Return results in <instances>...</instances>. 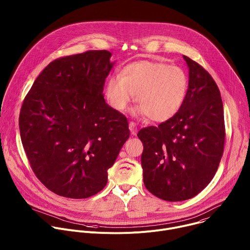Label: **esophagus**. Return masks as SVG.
Here are the masks:
<instances>
[{
    "mask_svg": "<svg viewBox=\"0 0 250 250\" xmlns=\"http://www.w3.org/2000/svg\"><path fill=\"white\" fill-rule=\"evenodd\" d=\"M129 130H130L132 135H136V133H137V126H136L135 123H133V122L129 123Z\"/></svg>",
    "mask_w": 250,
    "mask_h": 250,
    "instance_id": "34e87169",
    "label": "esophagus"
}]
</instances>
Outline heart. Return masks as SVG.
Wrapping results in <instances>:
<instances>
[{"mask_svg":"<svg viewBox=\"0 0 250 250\" xmlns=\"http://www.w3.org/2000/svg\"><path fill=\"white\" fill-rule=\"evenodd\" d=\"M189 78L185 70L167 63L142 60L127 64L105 84L104 95L112 108L123 112L135 95L138 105L132 111L157 123L172 119L187 97Z\"/></svg>","mask_w":250,"mask_h":250,"instance_id":"obj_1","label":"heart"}]
</instances>
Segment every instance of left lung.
<instances>
[{
    "label": "left lung",
    "instance_id": "obj_1",
    "mask_svg": "<svg viewBox=\"0 0 250 250\" xmlns=\"http://www.w3.org/2000/svg\"><path fill=\"white\" fill-rule=\"evenodd\" d=\"M189 88L180 111L156 126L138 131L146 189L159 199L179 202L204 190L215 176L225 146L220 90L197 62L183 55Z\"/></svg>",
    "mask_w": 250,
    "mask_h": 250
}]
</instances>
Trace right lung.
I'll use <instances>...</instances> for the list:
<instances>
[{"label": "right lung", "instance_id": "1", "mask_svg": "<svg viewBox=\"0 0 250 250\" xmlns=\"http://www.w3.org/2000/svg\"><path fill=\"white\" fill-rule=\"evenodd\" d=\"M111 56L90 50L56 59L24 98L19 123L24 151L41 182L59 196L85 199L103 190L129 137L126 118L103 96Z\"/></svg>", "mask_w": 250, "mask_h": 250}]
</instances>
